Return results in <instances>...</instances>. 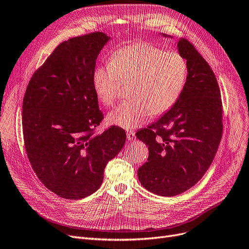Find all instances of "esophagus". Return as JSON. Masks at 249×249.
I'll use <instances>...</instances> for the list:
<instances>
[{
	"instance_id": "1",
	"label": "esophagus",
	"mask_w": 249,
	"mask_h": 249,
	"mask_svg": "<svg viewBox=\"0 0 249 249\" xmlns=\"http://www.w3.org/2000/svg\"><path fill=\"white\" fill-rule=\"evenodd\" d=\"M135 138V133L133 131H128L127 132V139L128 140H133Z\"/></svg>"
}]
</instances>
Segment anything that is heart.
Masks as SVG:
<instances>
[{"mask_svg":"<svg viewBox=\"0 0 249 249\" xmlns=\"http://www.w3.org/2000/svg\"><path fill=\"white\" fill-rule=\"evenodd\" d=\"M187 62L176 51L139 42L117 51L110 62L92 74L93 89L105 105L117 100L122 82H132V99L107 115L110 124L123 129L142 125L151 114L169 111L181 96L187 80Z\"/></svg>","mask_w":249,"mask_h":249,"instance_id":"obj_1","label":"heart"}]
</instances>
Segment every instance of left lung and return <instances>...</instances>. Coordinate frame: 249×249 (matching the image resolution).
I'll return each mask as SVG.
<instances>
[{
  "label": "left lung",
  "mask_w": 249,
  "mask_h": 249,
  "mask_svg": "<svg viewBox=\"0 0 249 249\" xmlns=\"http://www.w3.org/2000/svg\"><path fill=\"white\" fill-rule=\"evenodd\" d=\"M177 47L187 62L185 88L168 112L136 132L149 150L138 179L160 196H178L196 184L217 154L223 132L221 92L213 70L187 39L180 38Z\"/></svg>",
  "instance_id": "8db88e82"
}]
</instances>
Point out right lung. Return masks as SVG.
<instances>
[{
  "label": "right lung",
  "mask_w": 249,
  "mask_h": 249,
  "mask_svg": "<svg viewBox=\"0 0 249 249\" xmlns=\"http://www.w3.org/2000/svg\"><path fill=\"white\" fill-rule=\"evenodd\" d=\"M104 32L60 44L27 85L22 105L25 149L32 169L48 189L67 199L98 190L107 161L124 146L126 133L104 119L92 85L95 60L107 41Z\"/></svg>",
  "instance_id": "obj_1"
}]
</instances>
